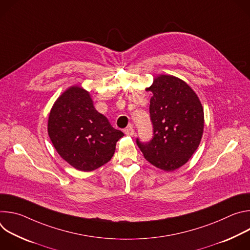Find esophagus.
<instances>
[{
    "label": "esophagus",
    "mask_w": 250,
    "mask_h": 250,
    "mask_svg": "<svg viewBox=\"0 0 250 250\" xmlns=\"http://www.w3.org/2000/svg\"><path fill=\"white\" fill-rule=\"evenodd\" d=\"M124 131H125V133L126 135H133V134H134V129H133L132 125H129L128 127L125 128Z\"/></svg>",
    "instance_id": "34e87169"
}]
</instances>
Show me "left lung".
Returning <instances> with one entry per match:
<instances>
[{
	"label": "left lung",
	"instance_id": "1",
	"mask_svg": "<svg viewBox=\"0 0 250 250\" xmlns=\"http://www.w3.org/2000/svg\"><path fill=\"white\" fill-rule=\"evenodd\" d=\"M152 92L149 114L153 136L136 138L145 158L165 171L184 165L198 148L204 130V110L195 92L182 80L160 75L147 89Z\"/></svg>",
	"mask_w": 250,
	"mask_h": 250
}]
</instances>
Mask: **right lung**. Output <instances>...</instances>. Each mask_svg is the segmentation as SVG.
<instances>
[{"mask_svg": "<svg viewBox=\"0 0 250 250\" xmlns=\"http://www.w3.org/2000/svg\"><path fill=\"white\" fill-rule=\"evenodd\" d=\"M48 135L65 161L78 170L93 171L112 159L124 132L97 112L88 92L71 87L51 109Z\"/></svg>", "mask_w": 250, "mask_h": 250, "instance_id": "obj_1", "label": "right lung"}]
</instances>
